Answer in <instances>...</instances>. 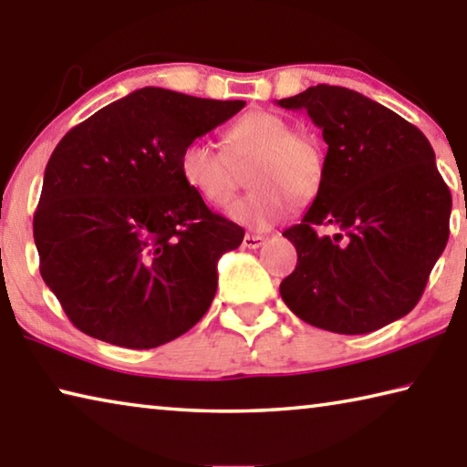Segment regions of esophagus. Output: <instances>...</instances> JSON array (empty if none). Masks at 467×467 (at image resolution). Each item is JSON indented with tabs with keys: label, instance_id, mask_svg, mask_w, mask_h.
I'll return each instance as SVG.
<instances>
[{
	"label": "esophagus",
	"instance_id": "esophagus-1",
	"mask_svg": "<svg viewBox=\"0 0 467 467\" xmlns=\"http://www.w3.org/2000/svg\"><path fill=\"white\" fill-rule=\"evenodd\" d=\"M264 241H265V236H262V234H244V239H243V247H247V249H259L264 244Z\"/></svg>",
	"mask_w": 467,
	"mask_h": 467
}]
</instances>
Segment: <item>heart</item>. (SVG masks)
I'll use <instances>...</instances> for the list:
<instances>
[{
	"mask_svg": "<svg viewBox=\"0 0 467 467\" xmlns=\"http://www.w3.org/2000/svg\"><path fill=\"white\" fill-rule=\"evenodd\" d=\"M249 162L253 189L228 208V216L255 231L286 216L295 197L311 200L326 175L319 140L292 131L284 117L270 110H251L239 117L224 133V148L195 138L179 156L185 183L212 205L231 202L241 181L239 169Z\"/></svg>",
	"mask_w": 467,
	"mask_h": 467,
	"instance_id": "1",
	"label": "heart"
}]
</instances>
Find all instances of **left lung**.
<instances>
[{
    "mask_svg": "<svg viewBox=\"0 0 467 467\" xmlns=\"http://www.w3.org/2000/svg\"><path fill=\"white\" fill-rule=\"evenodd\" d=\"M278 105L305 109L327 144L317 197L300 224L282 233L298 253L280 284L282 300L311 326L348 336L404 317L449 239L451 192L431 141L342 86H311Z\"/></svg>",
    "mask_w": 467,
    "mask_h": 467,
    "instance_id": "8db88e82",
    "label": "left lung"
}]
</instances>
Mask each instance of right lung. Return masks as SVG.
Masks as SVG:
<instances>
[{"label": "right lung", "mask_w": 467, "mask_h": 467, "mask_svg": "<svg viewBox=\"0 0 467 467\" xmlns=\"http://www.w3.org/2000/svg\"><path fill=\"white\" fill-rule=\"evenodd\" d=\"M243 107L146 86L61 138L33 233L43 280L78 329L148 350L210 309L218 259L244 231L185 183L179 156Z\"/></svg>", "instance_id": "1"}]
</instances>
